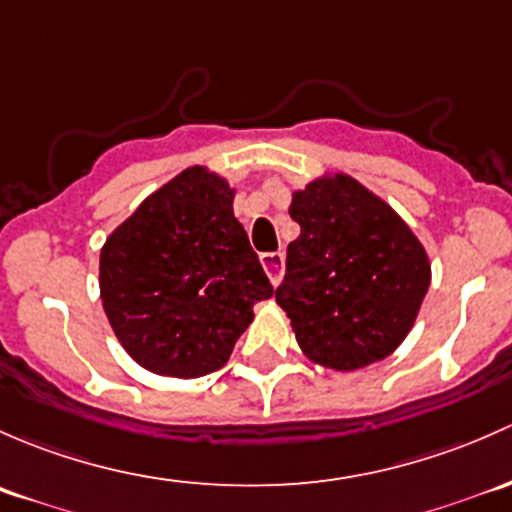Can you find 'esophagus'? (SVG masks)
<instances>
[{
    "mask_svg": "<svg viewBox=\"0 0 512 512\" xmlns=\"http://www.w3.org/2000/svg\"><path fill=\"white\" fill-rule=\"evenodd\" d=\"M261 266L263 271L268 273L273 286H278L283 278V266H286V256L281 251H268V254H261Z\"/></svg>",
    "mask_w": 512,
    "mask_h": 512,
    "instance_id": "obj_1",
    "label": "esophagus"
}]
</instances>
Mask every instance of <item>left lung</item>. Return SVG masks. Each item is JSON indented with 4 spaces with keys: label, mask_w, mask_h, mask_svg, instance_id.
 Masks as SVG:
<instances>
[{
    "label": "left lung",
    "mask_w": 512,
    "mask_h": 512,
    "mask_svg": "<svg viewBox=\"0 0 512 512\" xmlns=\"http://www.w3.org/2000/svg\"><path fill=\"white\" fill-rule=\"evenodd\" d=\"M300 236L288 244L276 303L315 365L352 372L392 355L431 283L424 246L384 199L345 172L293 192Z\"/></svg>",
    "instance_id": "8db88e82"
}]
</instances>
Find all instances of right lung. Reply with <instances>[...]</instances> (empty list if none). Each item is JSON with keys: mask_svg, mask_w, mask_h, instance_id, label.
Here are the masks:
<instances>
[{"mask_svg": "<svg viewBox=\"0 0 512 512\" xmlns=\"http://www.w3.org/2000/svg\"><path fill=\"white\" fill-rule=\"evenodd\" d=\"M100 300L120 345L145 370L192 379L226 365L273 295L234 189L187 167L130 214L100 249Z\"/></svg>", "mask_w": 512, "mask_h": 512, "instance_id": "1", "label": "right lung"}]
</instances>
